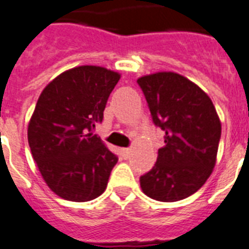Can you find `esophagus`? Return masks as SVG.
<instances>
[{"mask_svg": "<svg viewBox=\"0 0 249 249\" xmlns=\"http://www.w3.org/2000/svg\"><path fill=\"white\" fill-rule=\"evenodd\" d=\"M121 154H122L123 158L127 159V158H128V157H130V154H131V149L122 148V149H121Z\"/></svg>", "mask_w": 249, "mask_h": 249, "instance_id": "1", "label": "esophagus"}]
</instances>
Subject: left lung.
<instances>
[{
    "instance_id": "1",
    "label": "left lung",
    "mask_w": 249,
    "mask_h": 249,
    "mask_svg": "<svg viewBox=\"0 0 249 249\" xmlns=\"http://www.w3.org/2000/svg\"><path fill=\"white\" fill-rule=\"evenodd\" d=\"M152 113L164 132L157 162L140 178L145 196L178 202L199 190L217 158L221 122L210 96L175 71H157L137 79Z\"/></svg>"
}]
</instances>
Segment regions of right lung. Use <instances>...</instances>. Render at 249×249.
Wrapping results in <instances>:
<instances>
[{"instance_id": "add662e5", "label": "right lung", "mask_w": 249, "mask_h": 249, "mask_svg": "<svg viewBox=\"0 0 249 249\" xmlns=\"http://www.w3.org/2000/svg\"><path fill=\"white\" fill-rule=\"evenodd\" d=\"M119 78L110 69L81 65L63 71L39 95L28 142L45 182L63 199L89 202L107 189L118 158L92 131Z\"/></svg>"}]
</instances>
